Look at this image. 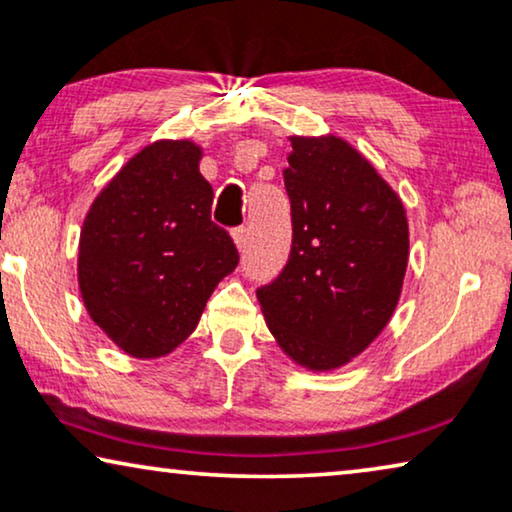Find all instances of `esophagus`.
Segmentation results:
<instances>
[{"label": "esophagus", "instance_id": "esophagus-1", "mask_svg": "<svg viewBox=\"0 0 512 512\" xmlns=\"http://www.w3.org/2000/svg\"><path fill=\"white\" fill-rule=\"evenodd\" d=\"M247 237H249V230L247 228H237L235 233H233V242H235V247L240 249V251L247 247Z\"/></svg>", "mask_w": 512, "mask_h": 512}]
</instances>
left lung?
<instances>
[{
    "label": "left lung",
    "mask_w": 512,
    "mask_h": 512,
    "mask_svg": "<svg viewBox=\"0 0 512 512\" xmlns=\"http://www.w3.org/2000/svg\"><path fill=\"white\" fill-rule=\"evenodd\" d=\"M293 244L256 291L277 345L300 368L347 366L389 324L410 254L401 195L342 137H289Z\"/></svg>",
    "instance_id": "left-lung-1"
}]
</instances>
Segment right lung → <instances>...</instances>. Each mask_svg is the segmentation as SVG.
Listing matches in <instances>:
<instances>
[{
	"label": "right lung",
	"instance_id": "obj_1",
	"mask_svg": "<svg viewBox=\"0 0 512 512\" xmlns=\"http://www.w3.org/2000/svg\"><path fill=\"white\" fill-rule=\"evenodd\" d=\"M202 146L158 139L90 205L79 237V291L90 319L135 359H160L195 331L237 249L214 226Z\"/></svg>",
	"mask_w": 512,
	"mask_h": 512
}]
</instances>
